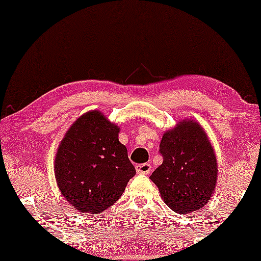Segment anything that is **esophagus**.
<instances>
[{"label":"esophagus","instance_id":"obj_1","mask_svg":"<svg viewBox=\"0 0 261 261\" xmlns=\"http://www.w3.org/2000/svg\"><path fill=\"white\" fill-rule=\"evenodd\" d=\"M135 169H136V172L140 173V174H148L151 170V165L148 164V163H143V164L136 165Z\"/></svg>","mask_w":261,"mask_h":261}]
</instances>
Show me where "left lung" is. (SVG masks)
Instances as JSON below:
<instances>
[{
	"instance_id": "8db88e82",
	"label": "left lung",
	"mask_w": 261,
	"mask_h": 261,
	"mask_svg": "<svg viewBox=\"0 0 261 261\" xmlns=\"http://www.w3.org/2000/svg\"><path fill=\"white\" fill-rule=\"evenodd\" d=\"M163 163L150 179L163 201L179 214L206 206L215 192L217 159L206 130L193 119H184L162 136Z\"/></svg>"
}]
</instances>
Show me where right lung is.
<instances>
[{"instance_id":"obj_1","label":"right lung","mask_w":261,"mask_h":261,"mask_svg":"<svg viewBox=\"0 0 261 261\" xmlns=\"http://www.w3.org/2000/svg\"><path fill=\"white\" fill-rule=\"evenodd\" d=\"M120 127L92 110L71 123L54 160L59 191L76 211L99 214L122 195L136 171L119 141Z\"/></svg>"}]
</instances>
